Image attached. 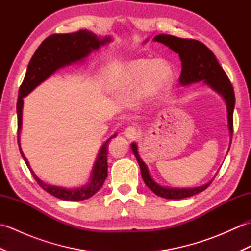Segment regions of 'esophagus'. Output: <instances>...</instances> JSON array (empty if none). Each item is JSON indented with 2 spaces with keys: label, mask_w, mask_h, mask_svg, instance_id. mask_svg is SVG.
Returning a JSON list of instances; mask_svg holds the SVG:
<instances>
[{
  "label": "esophagus",
  "mask_w": 251,
  "mask_h": 251,
  "mask_svg": "<svg viewBox=\"0 0 251 251\" xmlns=\"http://www.w3.org/2000/svg\"><path fill=\"white\" fill-rule=\"evenodd\" d=\"M124 136L126 138H128V139H130V140L136 139L138 136V131L136 129V127H134V126L127 127V128H125V130H124Z\"/></svg>",
  "instance_id": "34e87169"
}]
</instances>
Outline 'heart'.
I'll use <instances>...</instances> for the list:
<instances>
[{"mask_svg":"<svg viewBox=\"0 0 251 251\" xmlns=\"http://www.w3.org/2000/svg\"><path fill=\"white\" fill-rule=\"evenodd\" d=\"M172 78V68L165 61L136 59L120 63L108 81V89L114 94H130L142 79L141 88L148 97L157 95Z\"/></svg>","mask_w":251,"mask_h":251,"instance_id":"obj_1","label":"heart"}]
</instances>
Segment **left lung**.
<instances>
[{
	"label": "left lung",
	"instance_id": "8db88e82",
	"mask_svg": "<svg viewBox=\"0 0 251 251\" xmlns=\"http://www.w3.org/2000/svg\"><path fill=\"white\" fill-rule=\"evenodd\" d=\"M148 41V40H147ZM146 41V42H147ZM154 42H158L164 45L168 46L170 50L177 52L181 59V75L179 82L183 86L192 83H197L202 81L210 88H212L220 94L226 104L227 112V126L230 131L231 140L233 136V111L235 106V95L232 84L228 79L226 73L218 62L216 56L208 47L202 44L201 42L191 39H181L174 35L158 34L153 39ZM231 146V142H230ZM131 150L140 166L142 179L147 186L153 193L163 199L168 200H181L185 197L193 196L197 193H201L210 185L208 182L204 185L196 186V188L180 189V188H165L159 185L152 179L149 173L148 166L142 161L138 153V147L135 142L131 143Z\"/></svg>",
	"mask_w": 251,
	"mask_h": 251
}]
</instances>
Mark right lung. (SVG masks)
Segmentation results:
<instances>
[{"instance_id": "right-lung-1", "label": "right lung", "mask_w": 251, "mask_h": 251, "mask_svg": "<svg viewBox=\"0 0 251 251\" xmlns=\"http://www.w3.org/2000/svg\"><path fill=\"white\" fill-rule=\"evenodd\" d=\"M110 36H105L100 39L95 33L87 30H79L77 32L67 34H52L47 37L39 49L34 52L33 57L26 69L25 76L24 82L21 84L18 94L17 101V116H18V146L21 156L25 162L26 166L33 176V178L42 189L45 190L47 193L63 201H84L92 197L95 193L100 190L103 185L104 180L108 177V163H106V156H108V142L114 138L113 135L106 140L103 146L101 147L98 153L97 159L93 167L90 181L81 188L67 189L61 186L50 185L43 182L33 170L30 167L28 159L24 155V152L20 148V129L23 124V108H24V97L30 94L37 85L44 82L49 78L52 73L61 67L71 65L72 62L82 60L83 58L88 56L93 50H98L101 45H104L111 42Z\"/></svg>"}]
</instances>
